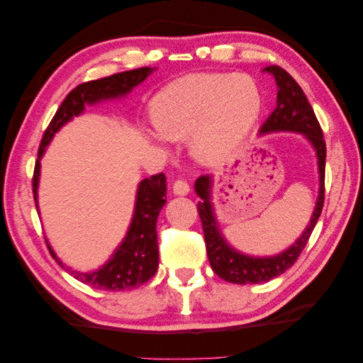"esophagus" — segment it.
Masks as SVG:
<instances>
[{"label": "esophagus", "instance_id": "esophagus-1", "mask_svg": "<svg viewBox=\"0 0 363 363\" xmlns=\"http://www.w3.org/2000/svg\"><path fill=\"white\" fill-rule=\"evenodd\" d=\"M172 188H174V193L178 194V196H185V194L189 193V185L185 180H182V178L175 180L174 185H172Z\"/></svg>", "mask_w": 363, "mask_h": 363}]
</instances>
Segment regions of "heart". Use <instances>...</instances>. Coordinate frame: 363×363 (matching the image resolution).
<instances>
[{"label": "heart", "mask_w": 363, "mask_h": 363, "mask_svg": "<svg viewBox=\"0 0 363 363\" xmlns=\"http://www.w3.org/2000/svg\"><path fill=\"white\" fill-rule=\"evenodd\" d=\"M259 110V89L245 74H189L150 100L157 133L175 141L188 138L189 152L203 164L225 160L252 130Z\"/></svg>", "instance_id": "heart-1"}]
</instances>
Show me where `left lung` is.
Returning <instances> with one entry per match:
<instances>
[{
  "label": "left lung",
  "mask_w": 363,
  "mask_h": 363,
  "mask_svg": "<svg viewBox=\"0 0 363 363\" xmlns=\"http://www.w3.org/2000/svg\"><path fill=\"white\" fill-rule=\"evenodd\" d=\"M264 71L271 72L277 82V105L272 113L267 116L261 125L259 133L272 131H295L302 133L315 147L318 155V167H320V194H318L315 213L311 216L306 230L300 235L292 247H289L281 255L269 256V258H255V256L242 255L228 247L224 237L220 235L219 225L213 213L211 204V182L209 175H201L194 189H196L201 201L198 203V213L201 224H203L206 252L211 267L220 279L232 284H261L267 282L272 277L281 276L289 267H292L303 252L305 245L308 243L311 232L316 225L325 204V164H326V143L323 138L321 126L313 108L305 97L294 77L281 66H267Z\"/></svg>",
  "instance_id": "left-lung-1"
}]
</instances>
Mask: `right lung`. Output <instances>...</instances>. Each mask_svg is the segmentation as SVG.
I'll return each mask as SVG.
<instances>
[{"label": "right lung", "instance_id": "1", "mask_svg": "<svg viewBox=\"0 0 363 363\" xmlns=\"http://www.w3.org/2000/svg\"><path fill=\"white\" fill-rule=\"evenodd\" d=\"M150 68H138L125 72H116L108 77H102L97 81L82 82L66 96L63 104L60 105L57 113L50 121L48 128L43 133L40 147H38V159L33 169L32 188L33 199L37 203V185L38 175H40V159L45 152L47 144L53 138L61 126L72 118L82 113L86 104H96L99 100L115 99L125 96L133 87L146 79ZM167 193V180L164 174L152 175L139 183L135 216H133L130 230H128L123 243L111 256L107 264H104L99 271L94 272H76L71 271L77 281L89 284L96 289L104 291H126L141 286L154 277L159 266V245H157V216L165 204ZM37 206V204H35ZM50 253L61 264V261L55 256L53 250L47 243ZM63 266V264H61ZM65 267V266H63Z\"/></svg>", "mask_w": 363, "mask_h": 363}]
</instances>
